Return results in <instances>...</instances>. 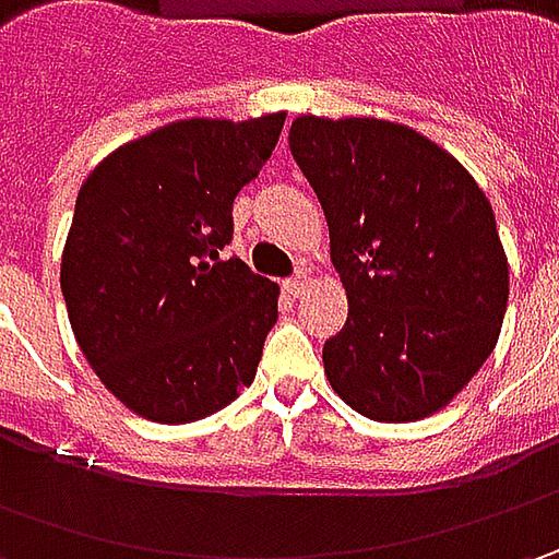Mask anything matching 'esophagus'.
<instances>
[{"mask_svg":"<svg viewBox=\"0 0 559 559\" xmlns=\"http://www.w3.org/2000/svg\"><path fill=\"white\" fill-rule=\"evenodd\" d=\"M308 283H311V273H308V267H301L295 276L286 280V289L298 298V295H305V292H308Z\"/></svg>","mask_w":559,"mask_h":559,"instance_id":"34e87169","label":"esophagus"}]
</instances>
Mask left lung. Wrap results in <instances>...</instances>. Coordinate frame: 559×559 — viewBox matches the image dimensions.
Returning a JSON list of instances; mask_svg holds the SVG:
<instances>
[{
	"instance_id": "8db88e82",
	"label": "left lung",
	"mask_w": 559,
	"mask_h": 559,
	"mask_svg": "<svg viewBox=\"0 0 559 559\" xmlns=\"http://www.w3.org/2000/svg\"><path fill=\"white\" fill-rule=\"evenodd\" d=\"M292 158L323 204L348 295L323 345L348 407L411 423L444 407L498 345L510 276L479 183L417 130L376 118H295Z\"/></svg>"
}]
</instances>
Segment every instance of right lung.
<instances>
[{
	"label": "right lung",
	"mask_w": 559,
	"mask_h": 559,
	"mask_svg": "<svg viewBox=\"0 0 559 559\" xmlns=\"http://www.w3.org/2000/svg\"><path fill=\"white\" fill-rule=\"evenodd\" d=\"M283 120H177L120 145L80 186L61 295L80 352L140 417H211L258 373L280 289L221 251Z\"/></svg>",
	"instance_id": "obj_1"
}]
</instances>
